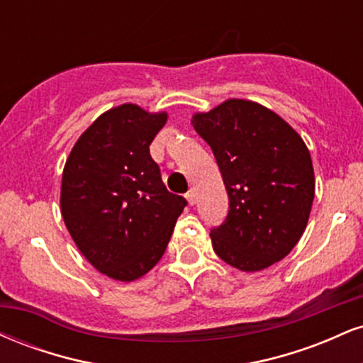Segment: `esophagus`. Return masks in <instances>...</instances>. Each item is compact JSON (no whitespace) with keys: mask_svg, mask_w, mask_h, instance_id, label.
Wrapping results in <instances>:
<instances>
[{"mask_svg":"<svg viewBox=\"0 0 363 363\" xmlns=\"http://www.w3.org/2000/svg\"><path fill=\"white\" fill-rule=\"evenodd\" d=\"M186 199H187V203H189L191 206H193L196 203V191L193 189V187H191V189L186 193Z\"/></svg>","mask_w":363,"mask_h":363,"instance_id":"34e87169","label":"esophagus"}]
</instances>
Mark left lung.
Here are the masks:
<instances>
[{
    "mask_svg": "<svg viewBox=\"0 0 363 363\" xmlns=\"http://www.w3.org/2000/svg\"><path fill=\"white\" fill-rule=\"evenodd\" d=\"M191 123L210 145L228 194L227 218L210 234L215 252L240 272L283 259L306 230L314 201L306 143L273 111L240 99Z\"/></svg>",
    "mask_w": 363,
    "mask_h": 363,
    "instance_id": "left-lung-1",
    "label": "left lung"
}]
</instances>
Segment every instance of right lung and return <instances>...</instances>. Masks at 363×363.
<instances>
[{
  "label": "right lung",
  "mask_w": 363,
  "mask_h": 363,
  "mask_svg": "<svg viewBox=\"0 0 363 363\" xmlns=\"http://www.w3.org/2000/svg\"><path fill=\"white\" fill-rule=\"evenodd\" d=\"M165 121V112L150 114L135 104L104 112L62 170L66 228L90 264L114 280H136L160 261L187 205L169 193L150 155Z\"/></svg>",
  "instance_id": "right-lung-1"
}]
</instances>
